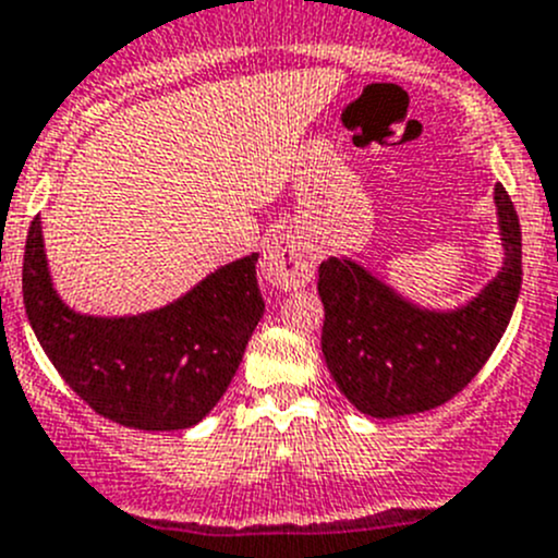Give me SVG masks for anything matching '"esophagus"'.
I'll use <instances>...</instances> for the list:
<instances>
[{
    "label": "esophagus",
    "mask_w": 558,
    "mask_h": 558,
    "mask_svg": "<svg viewBox=\"0 0 558 558\" xmlns=\"http://www.w3.org/2000/svg\"><path fill=\"white\" fill-rule=\"evenodd\" d=\"M263 274L279 290L304 288L315 276L312 248L293 232H279L276 238H270L263 254Z\"/></svg>",
    "instance_id": "obj_1"
}]
</instances>
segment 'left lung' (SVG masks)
<instances>
[{
    "mask_svg": "<svg viewBox=\"0 0 558 558\" xmlns=\"http://www.w3.org/2000/svg\"><path fill=\"white\" fill-rule=\"evenodd\" d=\"M504 265L458 310H424L350 257L320 263L323 355L339 391L375 418L444 405L471 384L504 337L521 295V221L504 185L493 191Z\"/></svg>",
    "mask_w": 558,
    "mask_h": 558,
    "instance_id": "8db88e82",
    "label": "left lung"
}]
</instances>
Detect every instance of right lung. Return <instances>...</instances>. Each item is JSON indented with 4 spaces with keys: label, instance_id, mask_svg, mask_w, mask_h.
<instances>
[{
    "label": "right lung",
    "instance_id": "1",
    "mask_svg": "<svg viewBox=\"0 0 558 558\" xmlns=\"http://www.w3.org/2000/svg\"><path fill=\"white\" fill-rule=\"evenodd\" d=\"M257 254L221 265L161 310L82 315L57 295L40 219L24 248V306L65 384L104 418L134 429H185L221 400L265 312Z\"/></svg>",
    "mask_w": 558,
    "mask_h": 558
}]
</instances>
